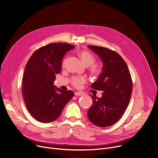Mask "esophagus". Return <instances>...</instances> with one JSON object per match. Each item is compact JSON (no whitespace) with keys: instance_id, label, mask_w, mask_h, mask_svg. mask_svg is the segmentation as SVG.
Returning a JSON list of instances; mask_svg holds the SVG:
<instances>
[{"instance_id":"esophagus-1","label":"esophagus","mask_w":158,"mask_h":158,"mask_svg":"<svg viewBox=\"0 0 158 158\" xmlns=\"http://www.w3.org/2000/svg\"><path fill=\"white\" fill-rule=\"evenodd\" d=\"M75 96H83V93L81 92H75L74 93Z\"/></svg>"}]
</instances>
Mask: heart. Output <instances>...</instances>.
Segmentation results:
<instances>
[{
	"mask_svg": "<svg viewBox=\"0 0 158 158\" xmlns=\"http://www.w3.org/2000/svg\"><path fill=\"white\" fill-rule=\"evenodd\" d=\"M79 56L83 63L86 66L91 65L90 67V72L95 77H99L102 73V67L98 64H94L96 62L94 56L87 51H81ZM85 80L82 76H75L71 79L72 84L76 88H81Z\"/></svg>",
	"mask_w": 158,
	"mask_h": 158,
	"instance_id": "1",
	"label": "heart"
}]
</instances>
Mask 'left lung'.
<instances>
[{
    "mask_svg": "<svg viewBox=\"0 0 158 158\" xmlns=\"http://www.w3.org/2000/svg\"><path fill=\"white\" fill-rule=\"evenodd\" d=\"M89 48L103 62L102 73L91 88L103 93L101 98L90 95L93 105L87 117L97 126L108 127L117 123L124 113L132 94V79L126 63L118 53L100 46H89Z\"/></svg>",
    "mask_w": 158,
    "mask_h": 158,
    "instance_id": "obj_1",
    "label": "left lung"
}]
</instances>
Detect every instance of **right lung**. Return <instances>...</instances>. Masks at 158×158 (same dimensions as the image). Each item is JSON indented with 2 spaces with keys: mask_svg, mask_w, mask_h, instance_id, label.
Instances as JSON below:
<instances>
[{
  "mask_svg": "<svg viewBox=\"0 0 158 158\" xmlns=\"http://www.w3.org/2000/svg\"><path fill=\"white\" fill-rule=\"evenodd\" d=\"M74 48V46L67 43L49 44L37 49L26 64L22 94L29 113L39 122L56 120L74 96L72 91H63L54 85L63 57Z\"/></svg>",
  "mask_w": 158,
  "mask_h": 158,
  "instance_id": "add662e5",
  "label": "right lung"
}]
</instances>
